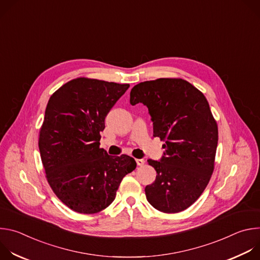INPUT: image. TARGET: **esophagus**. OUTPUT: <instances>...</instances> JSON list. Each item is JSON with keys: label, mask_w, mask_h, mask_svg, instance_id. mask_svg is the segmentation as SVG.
Returning a JSON list of instances; mask_svg holds the SVG:
<instances>
[{"label": "esophagus", "mask_w": 260, "mask_h": 260, "mask_svg": "<svg viewBox=\"0 0 260 260\" xmlns=\"http://www.w3.org/2000/svg\"><path fill=\"white\" fill-rule=\"evenodd\" d=\"M136 162L138 166H143L145 164V160L143 158H140V159H136Z\"/></svg>", "instance_id": "esophagus-1"}]
</instances>
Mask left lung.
I'll return each mask as SVG.
<instances>
[{
  "instance_id": "8db88e82",
  "label": "left lung",
  "mask_w": 260,
  "mask_h": 260,
  "mask_svg": "<svg viewBox=\"0 0 260 260\" xmlns=\"http://www.w3.org/2000/svg\"><path fill=\"white\" fill-rule=\"evenodd\" d=\"M131 105L142 103L153 122V137L165 140L160 160L147 185V201L164 213L190 207L203 193L214 170L218 127L205 95L183 79L159 78L135 85Z\"/></svg>"
}]
</instances>
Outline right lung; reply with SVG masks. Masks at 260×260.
Wrapping results in <instances>:
<instances>
[{"mask_svg":"<svg viewBox=\"0 0 260 260\" xmlns=\"http://www.w3.org/2000/svg\"><path fill=\"white\" fill-rule=\"evenodd\" d=\"M129 84L77 78L49 99L40 129L39 150L56 197L73 211L94 214L115 200L125 175L137 164L100 148L105 118Z\"/></svg>","mask_w":260,"mask_h":260,"instance_id":"right-lung-1","label":"right lung"}]
</instances>
